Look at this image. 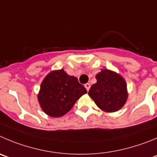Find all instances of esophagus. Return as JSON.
<instances>
[{
	"label": "esophagus",
	"instance_id": "1",
	"mask_svg": "<svg viewBox=\"0 0 157 157\" xmlns=\"http://www.w3.org/2000/svg\"><path fill=\"white\" fill-rule=\"evenodd\" d=\"M84 87H86V89H87V91H88L89 89H90V83H85V85H84Z\"/></svg>",
	"mask_w": 157,
	"mask_h": 157
}]
</instances>
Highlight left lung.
<instances>
[{
    "mask_svg": "<svg viewBox=\"0 0 157 157\" xmlns=\"http://www.w3.org/2000/svg\"><path fill=\"white\" fill-rule=\"evenodd\" d=\"M97 83L88 92L98 107L106 112L121 109L128 98L125 80L121 75L109 70H102L96 75Z\"/></svg>",
    "mask_w": 157,
    "mask_h": 157,
    "instance_id": "1",
    "label": "left lung"
}]
</instances>
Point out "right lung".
I'll list each match as a JSON object with an SVG mask.
<instances>
[{"label": "right lung", "mask_w": 157, "mask_h": 157, "mask_svg": "<svg viewBox=\"0 0 157 157\" xmlns=\"http://www.w3.org/2000/svg\"><path fill=\"white\" fill-rule=\"evenodd\" d=\"M87 90L77 77L63 70L50 72L41 83L38 94L40 106L48 115L55 118L67 114Z\"/></svg>", "instance_id": "right-lung-1"}]
</instances>
